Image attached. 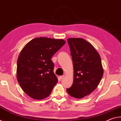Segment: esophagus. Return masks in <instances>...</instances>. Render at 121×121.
Masks as SVG:
<instances>
[{"label":"esophagus","instance_id":"obj_1","mask_svg":"<svg viewBox=\"0 0 121 121\" xmlns=\"http://www.w3.org/2000/svg\"><path fill=\"white\" fill-rule=\"evenodd\" d=\"M59 78H60V79H63L65 78V76H61L59 77Z\"/></svg>","mask_w":121,"mask_h":121}]
</instances>
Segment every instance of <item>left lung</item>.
<instances>
[{"label": "left lung", "instance_id": "left-lung-1", "mask_svg": "<svg viewBox=\"0 0 121 121\" xmlns=\"http://www.w3.org/2000/svg\"><path fill=\"white\" fill-rule=\"evenodd\" d=\"M73 66V82L66 89L70 96L82 99L91 93L99 84L104 74L100 55L90 42L81 38H69Z\"/></svg>", "mask_w": 121, "mask_h": 121}]
</instances>
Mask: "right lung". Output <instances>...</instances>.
I'll return each instance as SVG.
<instances>
[{
	"label": "right lung",
	"mask_w": 121,
	"mask_h": 121,
	"mask_svg": "<svg viewBox=\"0 0 121 121\" xmlns=\"http://www.w3.org/2000/svg\"><path fill=\"white\" fill-rule=\"evenodd\" d=\"M65 42L63 39L36 37L22 49L17 60V78L30 98L41 100L50 94L58 82L51 58Z\"/></svg>",
	"instance_id": "right-lung-1"
}]
</instances>
